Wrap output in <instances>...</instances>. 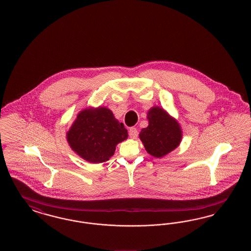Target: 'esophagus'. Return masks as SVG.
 <instances>
[{
    "label": "esophagus",
    "mask_w": 251,
    "mask_h": 251,
    "mask_svg": "<svg viewBox=\"0 0 251 251\" xmlns=\"http://www.w3.org/2000/svg\"><path fill=\"white\" fill-rule=\"evenodd\" d=\"M129 135H130V137L132 138V139H135V138L137 137V135H138V131L136 130V128H134V127L130 128V130H129Z\"/></svg>",
    "instance_id": "34e87169"
}]
</instances>
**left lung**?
Returning a JSON list of instances; mask_svg holds the SVG:
<instances>
[{
  "mask_svg": "<svg viewBox=\"0 0 251 251\" xmlns=\"http://www.w3.org/2000/svg\"><path fill=\"white\" fill-rule=\"evenodd\" d=\"M149 125L139 133L149 154L161 158L174 151L182 138L179 122L160 106H153L148 111Z\"/></svg>",
  "mask_w": 251,
  "mask_h": 251,
  "instance_id": "obj_1",
  "label": "left lung"
}]
</instances>
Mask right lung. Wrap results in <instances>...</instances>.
<instances>
[{
    "label": "right lung",
    "mask_w": 251,
    "mask_h": 251,
    "mask_svg": "<svg viewBox=\"0 0 251 251\" xmlns=\"http://www.w3.org/2000/svg\"><path fill=\"white\" fill-rule=\"evenodd\" d=\"M128 138V131L107 107L82 110L67 132L72 151L84 160L99 164L114 155L116 146Z\"/></svg>",
    "instance_id": "right-lung-1"
}]
</instances>
